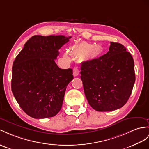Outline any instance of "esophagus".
<instances>
[{"instance_id":"obj_1","label":"esophagus","mask_w":149,"mask_h":149,"mask_svg":"<svg viewBox=\"0 0 149 149\" xmlns=\"http://www.w3.org/2000/svg\"><path fill=\"white\" fill-rule=\"evenodd\" d=\"M79 71L78 70V68L77 67H74L73 68V75L74 77H77V76L79 74Z\"/></svg>"}]
</instances>
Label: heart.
<instances>
[{
	"label": "heart",
	"instance_id": "b5f03b06",
	"mask_svg": "<svg viewBox=\"0 0 149 149\" xmlns=\"http://www.w3.org/2000/svg\"><path fill=\"white\" fill-rule=\"evenodd\" d=\"M102 52V47L100 45H93L92 43L81 42L72 45L70 49V52L76 57H83L84 59H93L100 56ZM65 59L69 60L67 53L64 54Z\"/></svg>",
	"mask_w": 149,
	"mask_h": 149
}]
</instances>
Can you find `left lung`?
Segmentation results:
<instances>
[{"label": "left lung", "instance_id": "obj_1", "mask_svg": "<svg viewBox=\"0 0 149 149\" xmlns=\"http://www.w3.org/2000/svg\"><path fill=\"white\" fill-rule=\"evenodd\" d=\"M81 79L88 104L97 111L122 107L135 81L134 61L121 43L111 42L107 54L83 62Z\"/></svg>", "mask_w": 149, "mask_h": 149}]
</instances>
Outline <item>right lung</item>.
Listing matches in <instances>:
<instances>
[{
    "label": "right lung",
    "instance_id": "1",
    "mask_svg": "<svg viewBox=\"0 0 149 149\" xmlns=\"http://www.w3.org/2000/svg\"><path fill=\"white\" fill-rule=\"evenodd\" d=\"M64 35L33 36L18 54L12 68L11 89L25 113L36 119L53 117L61 110L72 69L55 63L59 50L70 40Z\"/></svg>",
    "mask_w": 149,
    "mask_h": 149
}]
</instances>
